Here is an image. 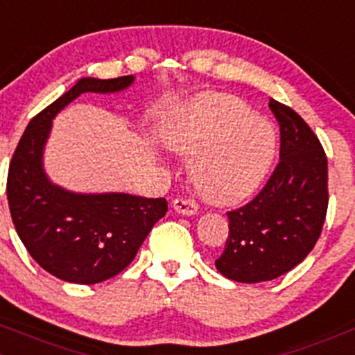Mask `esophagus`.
Returning a JSON list of instances; mask_svg holds the SVG:
<instances>
[{
  "label": "esophagus",
  "mask_w": 355,
  "mask_h": 355,
  "mask_svg": "<svg viewBox=\"0 0 355 355\" xmlns=\"http://www.w3.org/2000/svg\"><path fill=\"white\" fill-rule=\"evenodd\" d=\"M173 208L180 215H194L200 210L196 201L191 200V198H177V200H173Z\"/></svg>",
  "instance_id": "obj_1"
}]
</instances>
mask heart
Masks as SVG:
<instances>
[{
  "label": "heart",
  "instance_id": "b5f03b06",
  "mask_svg": "<svg viewBox=\"0 0 355 355\" xmlns=\"http://www.w3.org/2000/svg\"><path fill=\"white\" fill-rule=\"evenodd\" d=\"M277 129L250 114L233 94L210 92L185 105L164 132V145L189 157L198 193L211 203H234L252 194L277 152Z\"/></svg>",
  "mask_w": 355,
  "mask_h": 355
}]
</instances>
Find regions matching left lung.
<instances>
[{
    "mask_svg": "<svg viewBox=\"0 0 355 355\" xmlns=\"http://www.w3.org/2000/svg\"><path fill=\"white\" fill-rule=\"evenodd\" d=\"M280 124V162L250 203L227 214L230 236L215 268L230 280H273L315 247L327 211V159L310 125L270 99Z\"/></svg>",
    "mask_w": 355,
    "mask_h": 355,
    "instance_id": "8db88e82",
    "label": "left lung"
}]
</instances>
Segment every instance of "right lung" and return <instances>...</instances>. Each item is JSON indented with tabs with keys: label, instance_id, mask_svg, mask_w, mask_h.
<instances>
[{
	"label": "right lung",
	"instance_id": "1",
	"mask_svg": "<svg viewBox=\"0 0 355 355\" xmlns=\"http://www.w3.org/2000/svg\"><path fill=\"white\" fill-rule=\"evenodd\" d=\"M135 77H84L26 128L8 168L6 196L13 226L33 259L69 284L91 286L121 273L154 224L168 211L164 198L128 193H73L54 184L43 152L55 115L80 94H115Z\"/></svg>",
	"mask_w": 355,
	"mask_h": 355
}]
</instances>
